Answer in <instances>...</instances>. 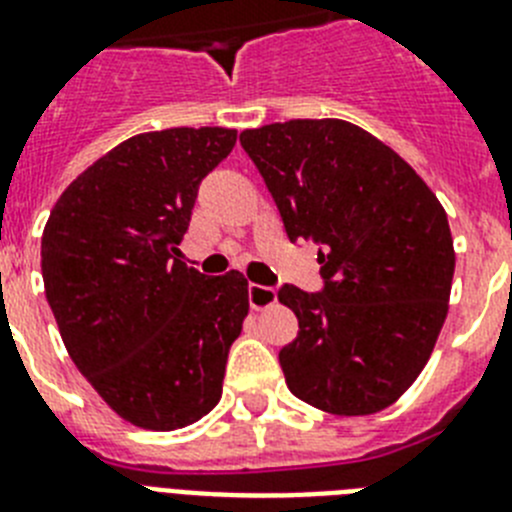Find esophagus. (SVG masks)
Returning a JSON list of instances; mask_svg holds the SVG:
<instances>
[{"label": "esophagus", "mask_w": 512, "mask_h": 512, "mask_svg": "<svg viewBox=\"0 0 512 512\" xmlns=\"http://www.w3.org/2000/svg\"><path fill=\"white\" fill-rule=\"evenodd\" d=\"M248 302L253 310H266L277 302V289L264 287V284H248Z\"/></svg>", "instance_id": "obj_1"}]
</instances>
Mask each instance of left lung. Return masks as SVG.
Segmentation results:
<instances>
[{
  "mask_svg": "<svg viewBox=\"0 0 512 512\" xmlns=\"http://www.w3.org/2000/svg\"><path fill=\"white\" fill-rule=\"evenodd\" d=\"M289 241L318 243L323 289L284 284L297 338L279 351L289 392L333 415H372L418 379L449 312L454 241L405 158L346 120L241 133Z\"/></svg>",
  "mask_w": 512,
  "mask_h": 512,
  "instance_id": "1",
  "label": "left lung"
}]
</instances>
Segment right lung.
<instances>
[{
    "label": "right lung",
    "mask_w": 512,
    "mask_h": 512,
    "mask_svg": "<svg viewBox=\"0 0 512 512\" xmlns=\"http://www.w3.org/2000/svg\"><path fill=\"white\" fill-rule=\"evenodd\" d=\"M228 128L122 140L58 197L40 243L45 297L71 361L120 418L176 431L210 413L248 315L241 271L205 277L179 256L200 182Z\"/></svg>",
    "instance_id": "1"
}]
</instances>
